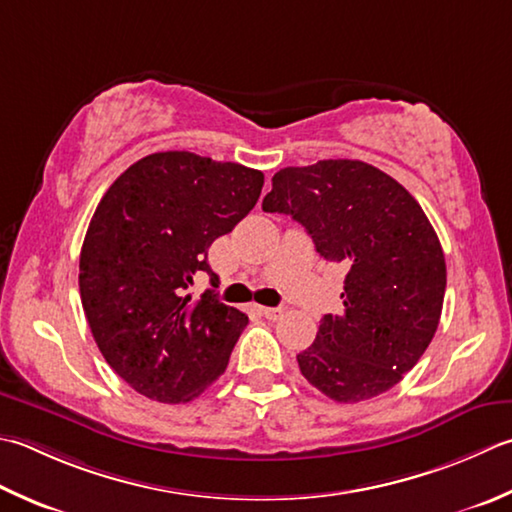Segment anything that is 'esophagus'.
I'll list each match as a JSON object with an SVG mask.
<instances>
[{
	"instance_id": "obj_1",
	"label": "esophagus",
	"mask_w": 512,
	"mask_h": 512,
	"mask_svg": "<svg viewBox=\"0 0 512 512\" xmlns=\"http://www.w3.org/2000/svg\"><path fill=\"white\" fill-rule=\"evenodd\" d=\"M259 313H262L266 319H277L282 315V308H270V306H259Z\"/></svg>"
}]
</instances>
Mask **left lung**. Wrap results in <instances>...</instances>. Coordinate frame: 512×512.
I'll return each mask as SVG.
<instances>
[{"label": "left lung", "instance_id": "obj_1", "mask_svg": "<svg viewBox=\"0 0 512 512\" xmlns=\"http://www.w3.org/2000/svg\"><path fill=\"white\" fill-rule=\"evenodd\" d=\"M266 213L306 228L317 253L348 266L344 308L324 315L302 375L339 404L386 393L424 355L442 317L446 262L422 206L393 177L359 159L288 166Z\"/></svg>", "mask_w": 512, "mask_h": 512}]
</instances>
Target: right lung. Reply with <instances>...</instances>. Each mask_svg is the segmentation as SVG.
Segmentation results:
<instances>
[{"instance_id": "add662e5", "label": "right lung", "mask_w": 512, "mask_h": 512, "mask_svg": "<svg viewBox=\"0 0 512 512\" xmlns=\"http://www.w3.org/2000/svg\"><path fill=\"white\" fill-rule=\"evenodd\" d=\"M264 173L186 150L139 159L99 202L79 255V295L104 359L139 395L186 404L224 373L248 317L193 299L206 257L257 204Z\"/></svg>"}]
</instances>
